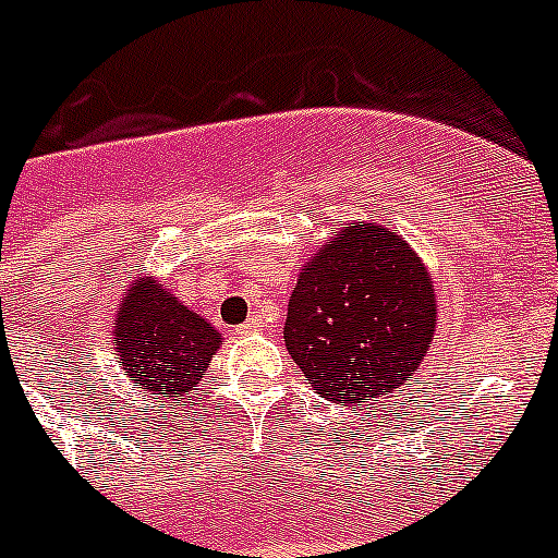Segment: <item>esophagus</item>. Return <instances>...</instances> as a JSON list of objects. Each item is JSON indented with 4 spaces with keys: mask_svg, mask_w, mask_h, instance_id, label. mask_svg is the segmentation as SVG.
Instances as JSON below:
<instances>
[{
    "mask_svg": "<svg viewBox=\"0 0 558 558\" xmlns=\"http://www.w3.org/2000/svg\"><path fill=\"white\" fill-rule=\"evenodd\" d=\"M263 329H265L263 318H259V315H252V318H248L243 326H240L238 335H254V331H263Z\"/></svg>",
    "mask_w": 558,
    "mask_h": 558,
    "instance_id": "obj_1",
    "label": "esophagus"
}]
</instances>
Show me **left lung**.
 <instances>
[{
    "label": "left lung",
    "mask_w": 558,
    "mask_h": 558,
    "mask_svg": "<svg viewBox=\"0 0 558 558\" xmlns=\"http://www.w3.org/2000/svg\"><path fill=\"white\" fill-rule=\"evenodd\" d=\"M437 331L432 274L379 223H340L304 263L288 301L284 345L335 403L385 398L421 367Z\"/></svg>",
    "instance_id": "1"
}]
</instances>
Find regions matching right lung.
<instances>
[{"label": "right lung", "instance_id": "1", "mask_svg": "<svg viewBox=\"0 0 558 558\" xmlns=\"http://www.w3.org/2000/svg\"><path fill=\"white\" fill-rule=\"evenodd\" d=\"M112 342L130 381L151 398L187 407L223 337L155 276H135L116 313Z\"/></svg>", "mask_w": 558, "mask_h": 558}]
</instances>
